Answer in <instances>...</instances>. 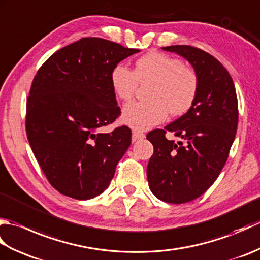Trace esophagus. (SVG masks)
I'll return each mask as SVG.
<instances>
[{"mask_svg": "<svg viewBox=\"0 0 260 260\" xmlns=\"http://www.w3.org/2000/svg\"><path fill=\"white\" fill-rule=\"evenodd\" d=\"M145 137V134L143 133V132H139V131H134L133 132V137H132V140L133 142H136L139 140H143Z\"/></svg>", "mask_w": 260, "mask_h": 260, "instance_id": "esophagus-1", "label": "esophagus"}]
</instances>
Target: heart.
<instances>
[{
    "mask_svg": "<svg viewBox=\"0 0 260 260\" xmlns=\"http://www.w3.org/2000/svg\"><path fill=\"white\" fill-rule=\"evenodd\" d=\"M110 82L124 102L133 99L140 84H152L147 93L150 101L126 105L121 117L131 128L146 131L161 124L169 113L185 114L196 101L200 81L194 68L178 58L154 51L137 59L134 71L121 63L115 66Z\"/></svg>",
    "mask_w": 260,
    "mask_h": 260,
    "instance_id": "heart-1",
    "label": "heart"
}]
</instances>
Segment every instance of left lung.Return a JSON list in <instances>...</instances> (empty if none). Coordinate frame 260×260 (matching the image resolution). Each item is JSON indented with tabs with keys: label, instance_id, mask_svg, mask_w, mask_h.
Returning a JSON list of instances; mask_svg holds the SVG:
<instances>
[{
	"label": "left lung",
	"instance_id": "left-lung-1",
	"mask_svg": "<svg viewBox=\"0 0 260 260\" xmlns=\"http://www.w3.org/2000/svg\"><path fill=\"white\" fill-rule=\"evenodd\" d=\"M163 50L184 57L200 81L187 113L146 135L154 146L146 172L150 189L159 200L181 204L202 196L223 169L238 126V99L228 70L210 53L192 46ZM167 130L180 141H169Z\"/></svg>",
	"mask_w": 260,
	"mask_h": 260
}]
</instances>
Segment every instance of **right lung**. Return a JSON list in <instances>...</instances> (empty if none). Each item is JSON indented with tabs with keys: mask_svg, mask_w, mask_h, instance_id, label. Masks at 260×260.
Listing matches in <instances>:
<instances>
[{
	"mask_svg": "<svg viewBox=\"0 0 260 260\" xmlns=\"http://www.w3.org/2000/svg\"><path fill=\"white\" fill-rule=\"evenodd\" d=\"M139 51L102 38H82L54 52L33 78L26 136L49 183L61 194L88 200L114 178L132 131L127 126L98 131L120 115L112 70Z\"/></svg>",
	"mask_w": 260,
	"mask_h": 260,
	"instance_id": "add662e5",
	"label": "right lung"
}]
</instances>
